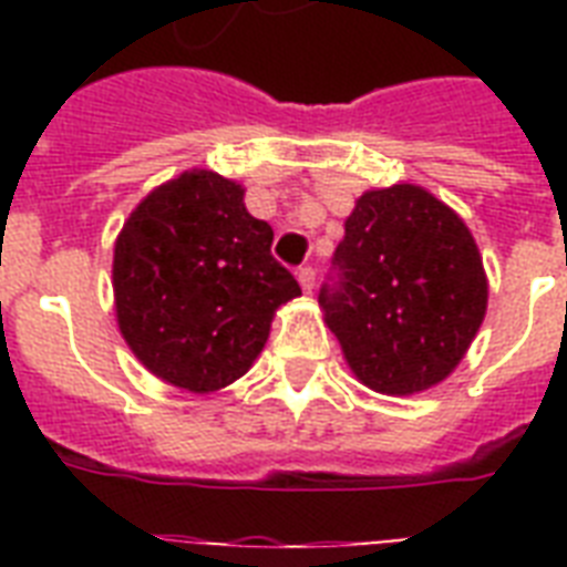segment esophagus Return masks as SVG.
Segmentation results:
<instances>
[{"label": "esophagus", "mask_w": 567, "mask_h": 567, "mask_svg": "<svg viewBox=\"0 0 567 567\" xmlns=\"http://www.w3.org/2000/svg\"><path fill=\"white\" fill-rule=\"evenodd\" d=\"M297 282H300L302 291L311 293V288H315V267H300L297 270Z\"/></svg>", "instance_id": "esophagus-1"}]
</instances>
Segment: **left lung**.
<instances>
[{
    "instance_id": "1",
    "label": "left lung",
    "mask_w": 567,
    "mask_h": 567,
    "mask_svg": "<svg viewBox=\"0 0 567 567\" xmlns=\"http://www.w3.org/2000/svg\"><path fill=\"white\" fill-rule=\"evenodd\" d=\"M332 265L338 282L318 302L362 385L409 396L456 371L483 327L488 279L450 205L409 182L364 190Z\"/></svg>"
}]
</instances>
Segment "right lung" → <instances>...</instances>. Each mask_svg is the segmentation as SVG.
<instances>
[{
  "instance_id": "right-lung-1",
  "label": "right lung",
  "mask_w": 567,
  "mask_h": 567,
  "mask_svg": "<svg viewBox=\"0 0 567 567\" xmlns=\"http://www.w3.org/2000/svg\"><path fill=\"white\" fill-rule=\"evenodd\" d=\"M274 229L244 185L185 171L135 205L114 240L120 336L146 371L190 394L231 385L265 350L279 306L300 285L274 256Z\"/></svg>"
}]
</instances>
